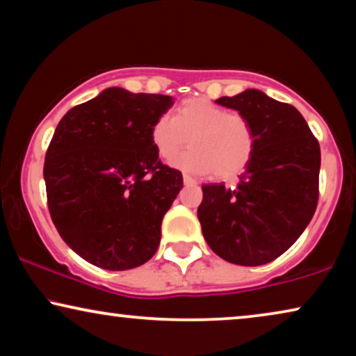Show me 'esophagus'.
Listing matches in <instances>:
<instances>
[{"mask_svg": "<svg viewBox=\"0 0 356 356\" xmlns=\"http://www.w3.org/2000/svg\"><path fill=\"white\" fill-rule=\"evenodd\" d=\"M184 184H186V186H197V181L195 179H192L191 175L184 174Z\"/></svg>", "mask_w": 356, "mask_h": 356, "instance_id": "obj_1", "label": "esophagus"}]
</instances>
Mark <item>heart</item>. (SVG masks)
<instances>
[{
    "label": "heart",
    "mask_w": 356,
    "mask_h": 356,
    "mask_svg": "<svg viewBox=\"0 0 356 356\" xmlns=\"http://www.w3.org/2000/svg\"><path fill=\"white\" fill-rule=\"evenodd\" d=\"M187 138L192 148L172 164L198 175L233 177L250 163L255 149V131L248 118L203 97L186 99L170 117L161 115L151 127V143L165 161L187 145Z\"/></svg>",
    "instance_id": "b5f03b06"
}]
</instances>
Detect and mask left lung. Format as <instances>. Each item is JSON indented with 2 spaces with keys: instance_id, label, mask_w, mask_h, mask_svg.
<instances>
[{
  "instance_id": "obj_1",
  "label": "left lung",
  "mask_w": 356,
  "mask_h": 356,
  "mask_svg": "<svg viewBox=\"0 0 356 356\" xmlns=\"http://www.w3.org/2000/svg\"><path fill=\"white\" fill-rule=\"evenodd\" d=\"M216 104L248 118L255 131V149L234 187L202 186L197 215L203 238L231 264H268L296 243L314 215L319 143L295 107L259 89L220 97Z\"/></svg>"
}]
</instances>
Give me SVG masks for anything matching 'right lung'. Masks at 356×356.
Instances as JSON below:
<instances>
[{
  "instance_id": "1",
  "label": "right lung",
  "mask_w": 356,
  "mask_h": 356,
  "mask_svg": "<svg viewBox=\"0 0 356 356\" xmlns=\"http://www.w3.org/2000/svg\"><path fill=\"white\" fill-rule=\"evenodd\" d=\"M172 104L108 88L56 125L44 164L49 211L61 239L96 267L130 270L158 250L161 222L184 186L151 143V127Z\"/></svg>"
}]
</instances>
